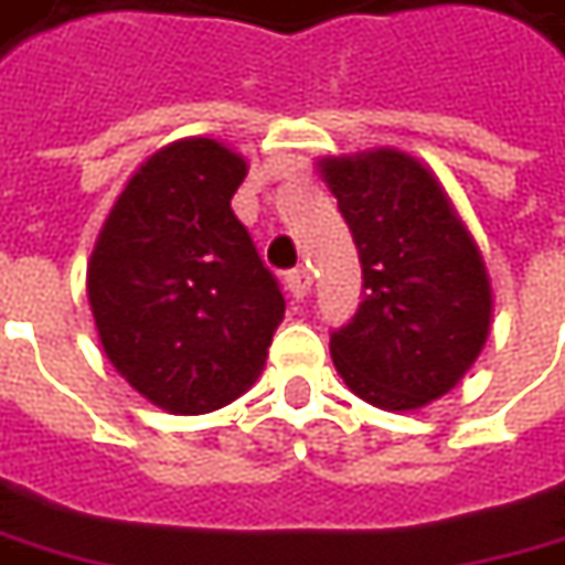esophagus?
Instances as JSON below:
<instances>
[{
    "label": "esophagus",
    "mask_w": 565,
    "mask_h": 565,
    "mask_svg": "<svg viewBox=\"0 0 565 565\" xmlns=\"http://www.w3.org/2000/svg\"><path fill=\"white\" fill-rule=\"evenodd\" d=\"M286 289L291 291V298H305L310 291V274L305 267H295L286 274Z\"/></svg>",
    "instance_id": "esophagus-1"
}]
</instances>
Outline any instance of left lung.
I'll return each instance as SVG.
<instances>
[{
  "instance_id": "obj_1",
  "label": "left lung",
  "mask_w": 565,
  "mask_h": 565,
  "mask_svg": "<svg viewBox=\"0 0 565 565\" xmlns=\"http://www.w3.org/2000/svg\"><path fill=\"white\" fill-rule=\"evenodd\" d=\"M354 236L363 301L329 332L344 385L385 411L441 397L486 344V264L445 189L404 151L323 161Z\"/></svg>"
}]
</instances>
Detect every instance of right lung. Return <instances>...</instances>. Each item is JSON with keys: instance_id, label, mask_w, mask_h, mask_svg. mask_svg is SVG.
I'll return each mask as SVG.
<instances>
[{"instance_id": "right-lung-1", "label": "right lung", "mask_w": 565, "mask_h": 565, "mask_svg": "<svg viewBox=\"0 0 565 565\" xmlns=\"http://www.w3.org/2000/svg\"><path fill=\"white\" fill-rule=\"evenodd\" d=\"M245 161L214 139L139 168L93 252L86 291L115 370L170 414H211L264 370L286 313L276 276L233 214Z\"/></svg>"}]
</instances>
